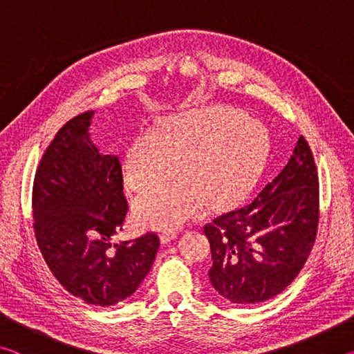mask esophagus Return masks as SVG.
<instances>
[{
    "mask_svg": "<svg viewBox=\"0 0 354 354\" xmlns=\"http://www.w3.org/2000/svg\"><path fill=\"white\" fill-rule=\"evenodd\" d=\"M178 237V231H164L162 236H160V242L162 243H170Z\"/></svg>",
    "mask_w": 354,
    "mask_h": 354,
    "instance_id": "34e87169",
    "label": "esophagus"
}]
</instances>
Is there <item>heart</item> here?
<instances>
[{"mask_svg": "<svg viewBox=\"0 0 354 354\" xmlns=\"http://www.w3.org/2000/svg\"><path fill=\"white\" fill-rule=\"evenodd\" d=\"M267 153V131L231 106H212L165 120L160 133L143 129L124 151V183L143 192L134 212L140 223L178 227L203 212L211 200L226 205L250 189Z\"/></svg>", "mask_w": 354, "mask_h": 354, "instance_id": "heart-1", "label": "heart"}]
</instances>
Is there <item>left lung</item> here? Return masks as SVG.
<instances>
[{
	"label": "left lung",
	"mask_w": 354,
	"mask_h": 354,
	"mask_svg": "<svg viewBox=\"0 0 354 354\" xmlns=\"http://www.w3.org/2000/svg\"><path fill=\"white\" fill-rule=\"evenodd\" d=\"M319 226V176L299 136L290 159L259 195L205 226L211 243L209 281L236 304L283 292L306 262Z\"/></svg>",
	"instance_id": "left-lung-1"
}]
</instances>
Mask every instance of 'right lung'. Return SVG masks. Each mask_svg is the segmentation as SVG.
I'll list each match as a JSON object with an SVG mask.
<instances>
[{"instance_id": "1", "label": "right lung", "mask_w": 354, "mask_h": 354, "mask_svg": "<svg viewBox=\"0 0 354 354\" xmlns=\"http://www.w3.org/2000/svg\"><path fill=\"white\" fill-rule=\"evenodd\" d=\"M93 111L71 118L46 148L32 190L34 232L55 278L93 306L133 295L156 259L159 237L112 245L123 231L128 203L117 156L91 139Z\"/></svg>"}]
</instances>
